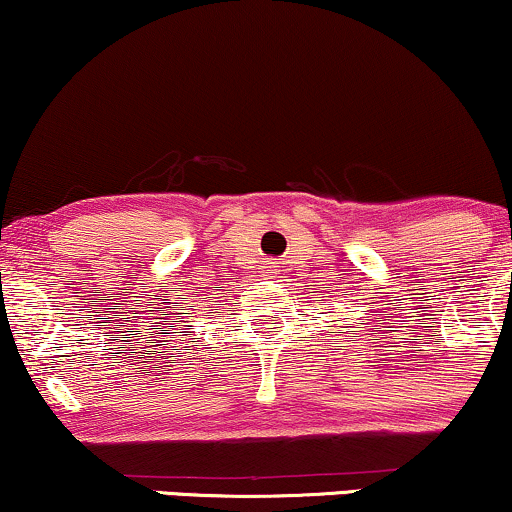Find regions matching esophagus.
<instances>
[{
	"instance_id": "1",
	"label": "esophagus",
	"mask_w": 512,
	"mask_h": 512,
	"mask_svg": "<svg viewBox=\"0 0 512 512\" xmlns=\"http://www.w3.org/2000/svg\"><path fill=\"white\" fill-rule=\"evenodd\" d=\"M274 274H276V267H274L272 262H269V267L264 269V276H274Z\"/></svg>"
}]
</instances>
